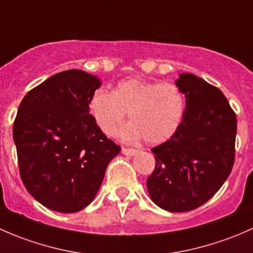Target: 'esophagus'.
I'll return each mask as SVG.
<instances>
[{
	"label": "esophagus",
	"mask_w": 253,
	"mask_h": 253,
	"mask_svg": "<svg viewBox=\"0 0 253 253\" xmlns=\"http://www.w3.org/2000/svg\"><path fill=\"white\" fill-rule=\"evenodd\" d=\"M121 152H122V154L129 155V157H132V155L136 154L137 149H133V148H122Z\"/></svg>",
	"instance_id": "obj_1"
}]
</instances>
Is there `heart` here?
<instances>
[{
  "instance_id": "heart-1",
  "label": "heart",
  "mask_w": 253,
  "mask_h": 253,
  "mask_svg": "<svg viewBox=\"0 0 253 253\" xmlns=\"http://www.w3.org/2000/svg\"><path fill=\"white\" fill-rule=\"evenodd\" d=\"M88 106L105 136H114L128 114L132 122L120 131V136L128 142L144 137L149 144H159L168 141L180 126L185 98L174 83L131 78L120 82L112 91L96 90Z\"/></svg>"
}]
</instances>
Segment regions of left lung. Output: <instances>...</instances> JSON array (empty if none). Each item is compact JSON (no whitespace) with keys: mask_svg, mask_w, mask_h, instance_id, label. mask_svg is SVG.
Listing matches in <instances>:
<instances>
[{"mask_svg":"<svg viewBox=\"0 0 253 253\" xmlns=\"http://www.w3.org/2000/svg\"><path fill=\"white\" fill-rule=\"evenodd\" d=\"M176 85L186 98L182 121L169 141L154 147L147 178L153 202L169 211L205 205L223 186L235 162L236 115L220 89L191 73Z\"/></svg>","mask_w":253,"mask_h":253,"instance_id":"obj_1","label":"left lung"}]
</instances>
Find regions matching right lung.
I'll return each instance as SVG.
<instances>
[{
    "label": "right lung",
    "mask_w": 253,
    "mask_h": 253,
    "mask_svg": "<svg viewBox=\"0 0 253 253\" xmlns=\"http://www.w3.org/2000/svg\"><path fill=\"white\" fill-rule=\"evenodd\" d=\"M100 79L81 70L47 78L23 98L13 124L23 183L60 213L85 208L121 148L99 129L89 100Z\"/></svg>",
    "instance_id": "add662e5"
}]
</instances>
